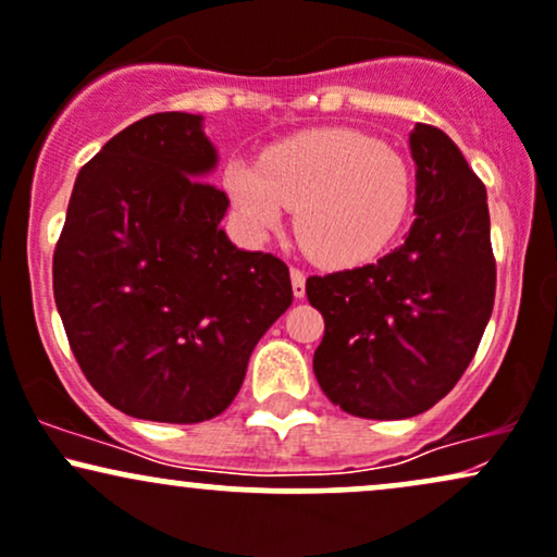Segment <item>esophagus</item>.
Segmentation results:
<instances>
[{"label": "esophagus", "instance_id": "34e87169", "mask_svg": "<svg viewBox=\"0 0 557 557\" xmlns=\"http://www.w3.org/2000/svg\"><path fill=\"white\" fill-rule=\"evenodd\" d=\"M290 280H293V293H296V298H304L306 296V272L298 270V267H293Z\"/></svg>", "mask_w": 557, "mask_h": 557}]
</instances>
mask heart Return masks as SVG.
<instances>
[{"label": "heart", "mask_w": 557, "mask_h": 557, "mask_svg": "<svg viewBox=\"0 0 557 557\" xmlns=\"http://www.w3.org/2000/svg\"><path fill=\"white\" fill-rule=\"evenodd\" d=\"M227 191L246 225L270 233L296 207V236L324 267L379 257L405 223L412 173L392 147L350 129H317L272 145L257 165L233 163Z\"/></svg>", "instance_id": "b5f03b06"}]
</instances>
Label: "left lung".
<instances>
[{
  "instance_id": "left-lung-1",
  "label": "left lung",
  "mask_w": 557,
  "mask_h": 557,
  "mask_svg": "<svg viewBox=\"0 0 557 557\" xmlns=\"http://www.w3.org/2000/svg\"><path fill=\"white\" fill-rule=\"evenodd\" d=\"M414 225L376 264L306 280L324 317L313 352L321 392L339 410L401 420L444 399L485 332L495 300V257L485 184L448 134L418 124Z\"/></svg>"
}]
</instances>
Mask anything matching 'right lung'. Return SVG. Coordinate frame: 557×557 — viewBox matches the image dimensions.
Masks as SVG:
<instances>
[{
    "label": "right lung",
    "mask_w": 557,
    "mask_h": 557,
    "mask_svg": "<svg viewBox=\"0 0 557 557\" xmlns=\"http://www.w3.org/2000/svg\"><path fill=\"white\" fill-rule=\"evenodd\" d=\"M194 113H152L79 169L53 249V300L90 386L132 418L202 423L227 410L290 270L240 251Z\"/></svg>",
    "instance_id": "add662e5"
}]
</instances>
